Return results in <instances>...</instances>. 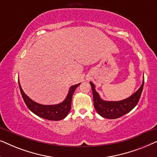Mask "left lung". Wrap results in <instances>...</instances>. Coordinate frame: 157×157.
I'll use <instances>...</instances> for the list:
<instances>
[{"label":"left lung","instance_id":"left-lung-1","mask_svg":"<svg viewBox=\"0 0 157 157\" xmlns=\"http://www.w3.org/2000/svg\"><path fill=\"white\" fill-rule=\"evenodd\" d=\"M89 83L91 86L92 91H93L94 105L96 111L102 117L109 119H114L125 115L136 106L141 97V94L142 93L144 79H143L142 84L140 88L132 96L125 99L117 101L102 99L99 94L96 91L95 85L91 81H90Z\"/></svg>","mask_w":157,"mask_h":157}]
</instances>
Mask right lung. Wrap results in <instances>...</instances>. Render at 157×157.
<instances>
[{
    "label": "right lung",
    "instance_id": "add662e5",
    "mask_svg": "<svg viewBox=\"0 0 157 157\" xmlns=\"http://www.w3.org/2000/svg\"><path fill=\"white\" fill-rule=\"evenodd\" d=\"M18 84L22 97L30 111H31L38 117L43 118V119L51 120V121H59V120L63 119L64 118L67 117L71 111L72 96L74 95L75 90L81 84V83L76 85L71 86L69 88L68 93L65 99L59 104L53 105H44L34 101L23 91L19 80Z\"/></svg>",
    "mask_w": 157,
    "mask_h": 157
}]
</instances>
